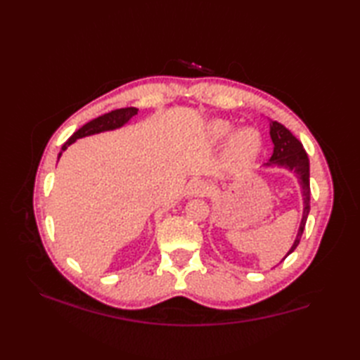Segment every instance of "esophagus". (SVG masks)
Here are the masks:
<instances>
[{
  "instance_id": "34e87169",
  "label": "esophagus",
  "mask_w": 360,
  "mask_h": 360,
  "mask_svg": "<svg viewBox=\"0 0 360 360\" xmlns=\"http://www.w3.org/2000/svg\"><path fill=\"white\" fill-rule=\"evenodd\" d=\"M188 193L195 196H205L209 193V186L204 181H193L188 186Z\"/></svg>"
}]
</instances>
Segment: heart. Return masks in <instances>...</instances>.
Returning <instances> with one entry per match:
<instances>
[{
    "mask_svg": "<svg viewBox=\"0 0 360 360\" xmlns=\"http://www.w3.org/2000/svg\"><path fill=\"white\" fill-rule=\"evenodd\" d=\"M233 125L227 120L217 119L209 124V136L213 141H224L232 133ZM262 150V136L257 129L246 127L236 129L227 141L226 158L235 167H243L254 160Z\"/></svg>",
    "mask_w": 360,
    "mask_h": 360,
    "instance_id": "heart-1",
    "label": "heart"
}]
</instances>
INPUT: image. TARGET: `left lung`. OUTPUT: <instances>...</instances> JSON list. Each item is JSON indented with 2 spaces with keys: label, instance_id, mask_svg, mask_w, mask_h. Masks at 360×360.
Wrapping results in <instances>:
<instances>
[{
  "label": "left lung",
  "instance_id": "8db88e82",
  "mask_svg": "<svg viewBox=\"0 0 360 360\" xmlns=\"http://www.w3.org/2000/svg\"><path fill=\"white\" fill-rule=\"evenodd\" d=\"M271 139L274 142V153L266 167H285L289 172H294L297 174V179L300 182L302 195H303V218L300 223V229L295 236V241L292 248L289 249L288 255L292 254L295 248L300 243V238L304 231V224L309 215V201H311V188H309V159L307 151H304L302 142L289 131V129L278 124L277 120H271ZM286 255V257H288ZM285 257V258H286Z\"/></svg>",
  "mask_w": 360,
  "mask_h": 360
}]
</instances>
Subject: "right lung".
<instances>
[{"mask_svg": "<svg viewBox=\"0 0 360 360\" xmlns=\"http://www.w3.org/2000/svg\"><path fill=\"white\" fill-rule=\"evenodd\" d=\"M137 111H139V110L134 108V106H129V108L114 110L111 112L103 114V116H98L97 119H93L91 122H88V124L83 125L82 128H79L77 131H75L70 137V139H68L63 143L62 151H65L72 142L80 139V137H85V136H91V134H97V133H102V131H110V129L120 128L122 125H125L127 122L131 119L133 116H136ZM62 151L58 153V159H60V156H62Z\"/></svg>", "mask_w": 360, "mask_h": 360, "instance_id": "1", "label": "right lung"}]
</instances>
